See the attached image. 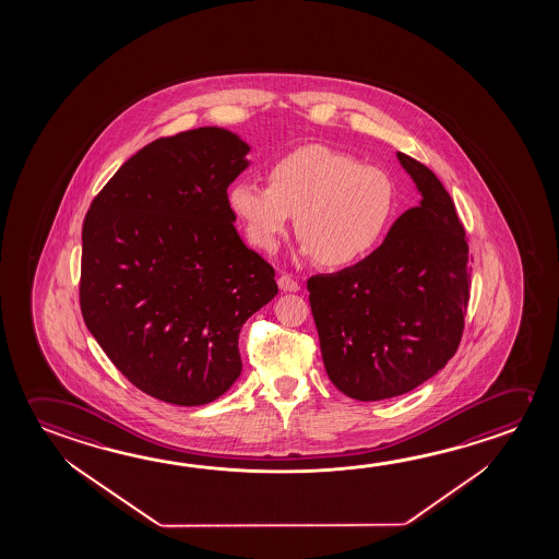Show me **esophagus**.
<instances>
[{
	"instance_id": "esophagus-1",
	"label": "esophagus",
	"mask_w": 559,
	"mask_h": 559,
	"mask_svg": "<svg viewBox=\"0 0 559 559\" xmlns=\"http://www.w3.org/2000/svg\"><path fill=\"white\" fill-rule=\"evenodd\" d=\"M278 288H281L283 293H298V290H300V284L296 283L290 275H281L278 276Z\"/></svg>"
}]
</instances>
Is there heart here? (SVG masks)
I'll use <instances>...</instances> for the list:
<instances>
[{
  "instance_id": "1",
  "label": "heart",
  "mask_w": 559,
  "mask_h": 559,
  "mask_svg": "<svg viewBox=\"0 0 559 559\" xmlns=\"http://www.w3.org/2000/svg\"><path fill=\"white\" fill-rule=\"evenodd\" d=\"M266 181H238L228 192L249 241L266 253L278 249L296 216L304 255L333 269L353 266L380 248L394 222L390 175L333 147L286 152L266 167Z\"/></svg>"
}]
</instances>
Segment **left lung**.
I'll return each instance as SVG.
<instances>
[{"label": "left lung", "mask_w": 559, "mask_h": 559, "mask_svg": "<svg viewBox=\"0 0 559 559\" xmlns=\"http://www.w3.org/2000/svg\"><path fill=\"white\" fill-rule=\"evenodd\" d=\"M419 206L355 266L308 281L331 382L358 402L407 394L454 357L469 300L466 231L427 165L397 152Z\"/></svg>", "instance_id": "obj_1"}]
</instances>
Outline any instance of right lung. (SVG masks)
Here are the masks:
<instances>
[{
  "instance_id": "1",
  "label": "right lung",
  "mask_w": 559,
  "mask_h": 559,
  "mask_svg": "<svg viewBox=\"0 0 559 559\" xmlns=\"http://www.w3.org/2000/svg\"><path fill=\"white\" fill-rule=\"evenodd\" d=\"M249 150L218 127L159 138L110 177L83 222V321L162 402L192 407L228 392L241 374L239 331L278 293L228 204Z\"/></svg>"
}]
</instances>
